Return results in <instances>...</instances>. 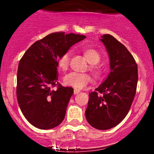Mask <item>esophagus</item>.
Returning <instances> with one entry per match:
<instances>
[{
  "label": "esophagus",
  "instance_id": "1",
  "mask_svg": "<svg viewBox=\"0 0 154 154\" xmlns=\"http://www.w3.org/2000/svg\"><path fill=\"white\" fill-rule=\"evenodd\" d=\"M79 93H80V91H79V89H76V88L74 89V94H75V95L78 94Z\"/></svg>",
  "mask_w": 154,
  "mask_h": 154
}]
</instances>
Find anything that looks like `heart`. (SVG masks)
Returning <instances> with one entry per match:
<instances>
[{
  "instance_id": "1",
  "label": "heart",
  "mask_w": 154,
  "mask_h": 154,
  "mask_svg": "<svg viewBox=\"0 0 154 154\" xmlns=\"http://www.w3.org/2000/svg\"><path fill=\"white\" fill-rule=\"evenodd\" d=\"M83 54L88 62L92 66H90V70L94 75L95 77H100L103 74V70L100 66L96 65L100 60V55L98 51L93 48H84ZM69 53H66L59 58V66L62 70H66L69 63ZM91 81V77L88 74L77 73V72H70L67 74L63 78L65 85L72 87L82 89Z\"/></svg>"
}]
</instances>
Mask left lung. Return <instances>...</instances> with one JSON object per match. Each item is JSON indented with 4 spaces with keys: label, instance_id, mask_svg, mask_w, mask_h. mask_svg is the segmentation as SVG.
Wrapping results in <instances>:
<instances>
[{
    "label": "left lung",
    "instance_id": "left-lung-1",
    "mask_svg": "<svg viewBox=\"0 0 154 154\" xmlns=\"http://www.w3.org/2000/svg\"><path fill=\"white\" fill-rule=\"evenodd\" d=\"M110 61V73L95 92L89 93L85 111L88 123L97 130H109L128 114L135 98L137 65L127 48L112 35L101 36Z\"/></svg>",
    "mask_w": 154,
    "mask_h": 154
}]
</instances>
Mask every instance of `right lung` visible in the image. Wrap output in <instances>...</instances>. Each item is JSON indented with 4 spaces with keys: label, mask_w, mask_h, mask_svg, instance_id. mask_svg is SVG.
Returning <instances> with one entry per match:
<instances>
[{
    "label": "right lung",
    "mask_w": 154,
    "mask_h": 154,
    "mask_svg": "<svg viewBox=\"0 0 154 154\" xmlns=\"http://www.w3.org/2000/svg\"><path fill=\"white\" fill-rule=\"evenodd\" d=\"M85 38L63 32L51 33L33 43L21 59L17 100L24 117L35 128L48 130L63 122L74 90L58 82V61L72 45ZM56 84L59 87L55 91L51 88Z\"/></svg>",
    "instance_id": "add662e5"
}]
</instances>
